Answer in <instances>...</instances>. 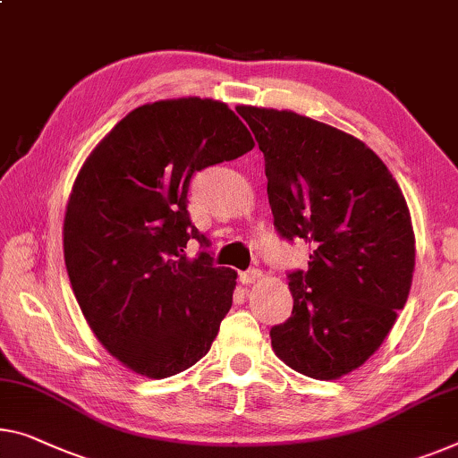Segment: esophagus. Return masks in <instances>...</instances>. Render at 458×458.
I'll list each match as a JSON object with an SVG mask.
<instances>
[{
	"label": "esophagus",
	"instance_id": "esophagus-1",
	"mask_svg": "<svg viewBox=\"0 0 458 458\" xmlns=\"http://www.w3.org/2000/svg\"><path fill=\"white\" fill-rule=\"evenodd\" d=\"M259 277H261V271L259 269H249V271H242L241 276H238V279H241V284H255L259 282Z\"/></svg>",
	"mask_w": 458,
	"mask_h": 458
}]
</instances>
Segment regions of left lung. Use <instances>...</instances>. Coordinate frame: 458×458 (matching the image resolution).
<instances>
[{
	"label": "left lung",
	"instance_id": "left-lung-1",
	"mask_svg": "<svg viewBox=\"0 0 458 458\" xmlns=\"http://www.w3.org/2000/svg\"><path fill=\"white\" fill-rule=\"evenodd\" d=\"M265 156L273 224L310 247L290 273L292 317L269 333L304 377L335 380L378 350L407 302L415 234L403 193L353 135L294 111L238 106Z\"/></svg>",
	"mask_w": 458,
	"mask_h": 458
}]
</instances>
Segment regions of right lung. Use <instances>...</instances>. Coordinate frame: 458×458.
<instances>
[{"label": "right lung", "mask_w": 458, "mask_h": 458, "mask_svg": "<svg viewBox=\"0 0 458 458\" xmlns=\"http://www.w3.org/2000/svg\"><path fill=\"white\" fill-rule=\"evenodd\" d=\"M255 148L226 102L170 98L133 108L73 182L64 257L86 323L111 356L148 378L174 377L209 352L236 271L189 259L191 176Z\"/></svg>", "instance_id": "right-lung-1"}]
</instances>
